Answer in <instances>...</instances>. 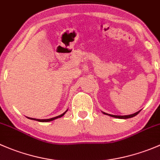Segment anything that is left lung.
<instances>
[{"mask_svg": "<svg viewBox=\"0 0 160 160\" xmlns=\"http://www.w3.org/2000/svg\"><path fill=\"white\" fill-rule=\"evenodd\" d=\"M139 112H140V111H138V112H136V113H133V114L129 115V116H115V115H111V114H108V113H105V112H102L103 114L107 115V116L114 117V118H123V119H126V118H132V117L136 116V115L139 114Z\"/></svg>", "mask_w": 160, "mask_h": 160, "instance_id": "obj_1", "label": "left lung"}]
</instances>
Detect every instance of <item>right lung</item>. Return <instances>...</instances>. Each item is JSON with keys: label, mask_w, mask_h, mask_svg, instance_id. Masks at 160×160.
Instances as JSON below:
<instances>
[{"label": "right lung", "mask_w": 160, "mask_h": 160, "mask_svg": "<svg viewBox=\"0 0 160 160\" xmlns=\"http://www.w3.org/2000/svg\"><path fill=\"white\" fill-rule=\"evenodd\" d=\"M67 111H68V109L66 110V111L64 113H62V115H60V116H55L54 117V118H47V119H38V118H30V119H34V120H36V121H38V122H51V121H53V120L56 119V118H61V117H62L64 116V115L65 114V113L67 112Z\"/></svg>", "instance_id": "1"}]
</instances>
